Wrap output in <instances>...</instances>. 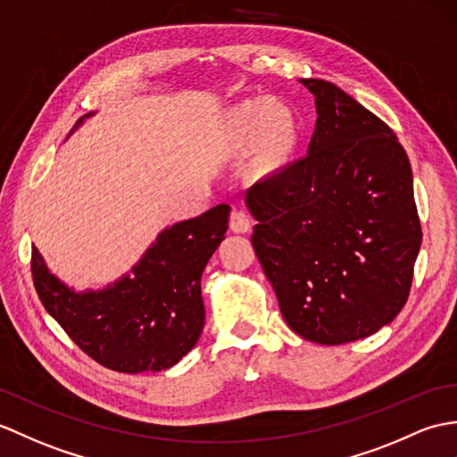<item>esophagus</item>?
Returning <instances> with one entry per match:
<instances>
[{"instance_id":"34e87169","label":"esophagus","mask_w":457,"mask_h":457,"mask_svg":"<svg viewBox=\"0 0 457 457\" xmlns=\"http://www.w3.org/2000/svg\"><path fill=\"white\" fill-rule=\"evenodd\" d=\"M251 218L243 210H233L229 216V228L233 233H247L251 229Z\"/></svg>"}]
</instances>
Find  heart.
Here are the masks:
<instances>
[{"instance_id": "b5f03b06", "label": "heart", "mask_w": 457, "mask_h": 457, "mask_svg": "<svg viewBox=\"0 0 457 457\" xmlns=\"http://www.w3.org/2000/svg\"><path fill=\"white\" fill-rule=\"evenodd\" d=\"M226 132L236 147L259 142L261 159L277 167L288 159L300 140V120L288 104L270 99H249L228 114Z\"/></svg>"}]
</instances>
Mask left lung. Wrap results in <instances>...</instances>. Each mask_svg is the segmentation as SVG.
<instances>
[{"label":"left lung","mask_w":457,"mask_h":457,"mask_svg":"<svg viewBox=\"0 0 457 457\" xmlns=\"http://www.w3.org/2000/svg\"><path fill=\"white\" fill-rule=\"evenodd\" d=\"M300 81L315 130L307 155L247 190L251 243L292 331L353 343L409 298L422 241L411 163L394 130L341 87Z\"/></svg>","instance_id":"8db88e82"}]
</instances>
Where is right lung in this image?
Returning a JSON list of instances; mask_svg holds the SVG:
<instances>
[{
	"label": "right lung",
	"instance_id": "obj_1",
	"mask_svg": "<svg viewBox=\"0 0 457 457\" xmlns=\"http://www.w3.org/2000/svg\"><path fill=\"white\" fill-rule=\"evenodd\" d=\"M93 114H85L78 126ZM229 210L218 204L165 228L130 272L101 290L70 288L33 247L38 298L71 341L104 368L124 374L171 368L203 333L200 277L226 239Z\"/></svg>",
	"mask_w": 457,
	"mask_h": 457
}]
</instances>
